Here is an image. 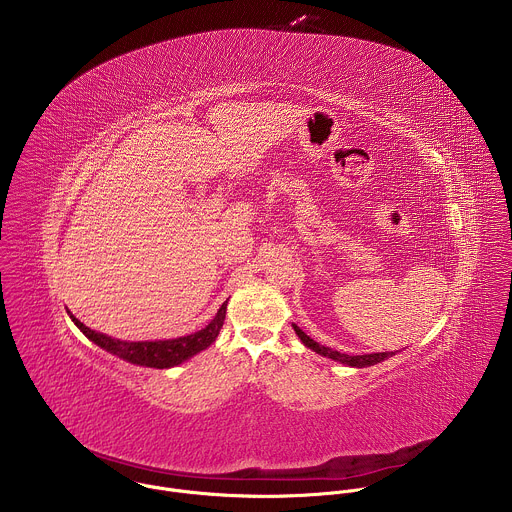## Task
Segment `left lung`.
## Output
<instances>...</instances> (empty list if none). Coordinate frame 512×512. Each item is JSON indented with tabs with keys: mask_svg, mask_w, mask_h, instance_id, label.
Returning a JSON list of instances; mask_svg holds the SVG:
<instances>
[{
	"mask_svg": "<svg viewBox=\"0 0 512 512\" xmlns=\"http://www.w3.org/2000/svg\"><path fill=\"white\" fill-rule=\"evenodd\" d=\"M293 331L297 333V337L301 339V343L305 345V347H309L311 351H315L317 355H321V357H327V359H333V361H337V363H343V365L349 366H357V368H365V366L376 365V363H382V361H386L388 357H392L394 353H370V355H345V353H339V351H333V349H329V347H323V345H319V343H315L309 335H305L295 323L292 325Z\"/></svg>",
	"mask_w": 512,
	"mask_h": 512,
	"instance_id": "8db88e82",
	"label": "left lung"
}]
</instances>
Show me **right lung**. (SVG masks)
<instances>
[{"label": "right lung", "instance_id": "obj_1", "mask_svg": "<svg viewBox=\"0 0 512 512\" xmlns=\"http://www.w3.org/2000/svg\"><path fill=\"white\" fill-rule=\"evenodd\" d=\"M226 303L224 301L220 305L217 315L211 319V323L187 337H179V339H167V341H138V343H130V341H120V339H112L108 335L96 333L92 329H88L84 323H80L73 313L69 311L74 325L98 347H102L104 351L132 363V365L149 366V368H171V366L181 365L187 359L195 357L197 353L205 351L209 345L215 343V339L219 337V331L222 329L224 317H226Z\"/></svg>", "mask_w": 512, "mask_h": 512}]
</instances>
